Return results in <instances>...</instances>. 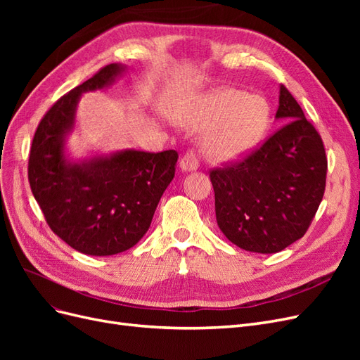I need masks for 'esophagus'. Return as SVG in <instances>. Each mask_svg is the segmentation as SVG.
<instances>
[{"label": "esophagus", "mask_w": 360, "mask_h": 360, "mask_svg": "<svg viewBox=\"0 0 360 360\" xmlns=\"http://www.w3.org/2000/svg\"><path fill=\"white\" fill-rule=\"evenodd\" d=\"M180 167L183 171H195L200 167V156L195 150H188L180 160Z\"/></svg>", "instance_id": "34e87169"}]
</instances>
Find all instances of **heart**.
Segmentation results:
<instances>
[{
	"instance_id": "heart-1",
	"label": "heart",
	"mask_w": 360,
	"mask_h": 360,
	"mask_svg": "<svg viewBox=\"0 0 360 360\" xmlns=\"http://www.w3.org/2000/svg\"><path fill=\"white\" fill-rule=\"evenodd\" d=\"M269 105L259 96L236 89H221L205 96L186 118L195 130H205L204 150L216 162L243 158L264 136Z\"/></svg>"
}]
</instances>
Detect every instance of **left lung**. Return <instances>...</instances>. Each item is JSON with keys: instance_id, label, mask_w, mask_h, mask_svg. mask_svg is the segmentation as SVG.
<instances>
[{"instance_id": "1", "label": "left lung", "mask_w": 360, "mask_h": 360, "mask_svg": "<svg viewBox=\"0 0 360 360\" xmlns=\"http://www.w3.org/2000/svg\"><path fill=\"white\" fill-rule=\"evenodd\" d=\"M284 126L245 158L210 171L216 221L236 246L275 254L304 236L326 189L328 158L320 134L281 85Z\"/></svg>"}]
</instances>
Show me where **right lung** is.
Segmentation results:
<instances>
[{"label": "right lung", "mask_w": 360, "mask_h": 360, "mask_svg": "<svg viewBox=\"0 0 360 360\" xmlns=\"http://www.w3.org/2000/svg\"><path fill=\"white\" fill-rule=\"evenodd\" d=\"M122 70L108 64L61 96L40 120L28 159L31 192L51 230L94 257L120 254L143 238L179 159L176 150H124L82 163L64 158L63 141L73 127L79 96L110 85Z\"/></svg>", "instance_id": "obj_1"}]
</instances>
